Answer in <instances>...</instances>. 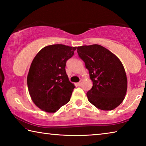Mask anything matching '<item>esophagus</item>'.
I'll return each instance as SVG.
<instances>
[{
	"instance_id": "esophagus-1",
	"label": "esophagus",
	"mask_w": 146,
	"mask_h": 146,
	"mask_svg": "<svg viewBox=\"0 0 146 146\" xmlns=\"http://www.w3.org/2000/svg\"><path fill=\"white\" fill-rule=\"evenodd\" d=\"M82 81H80V82L77 83V85H78V86H80L82 85Z\"/></svg>"
}]
</instances>
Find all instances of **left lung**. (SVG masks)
I'll return each instance as SVG.
<instances>
[{
  "mask_svg": "<svg viewBox=\"0 0 146 146\" xmlns=\"http://www.w3.org/2000/svg\"><path fill=\"white\" fill-rule=\"evenodd\" d=\"M77 53L93 81L92 88L86 94L89 102L101 110L118 107L127 87L126 73L119 58L98 44L78 47Z\"/></svg>",
  "mask_w": 146,
  "mask_h": 146,
  "instance_id": "8db88e82",
  "label": "left lung"
}]
</instances>
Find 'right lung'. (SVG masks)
Returning a JSON list of instances; mask_svg holds the SVG:
<instances>
[{"label": "right lung", "instance_id": "obj_1", "mask_svg": "<svg viewBox=\"0 0 146 146\" xmlns=\"http://www.w3.org/2000/svg\"><path fill=\"white\" fill-rule=\"evenodd\" d=\"M76 47L54 44L44 47L35 56L27 77L29 93L38 108L55 113L70 100L75 85L66 72V64Z\"/></svg>", "mask_w": 146, "mask_h": 146}]
</instances>
